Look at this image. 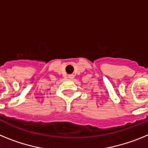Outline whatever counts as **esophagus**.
I'll use <instances>...</instances> for the list:
<instances>
[{"label": "esophagus", "instance_id": "34e87169", "mask_svg": "<svg viewBox=\"0 0 148 148\" xmlns=\"http://www.w3.org/2000/svg\"><path fill=\"white\" fill-rule=\"evenodd\" d=\"M68 77H69V78H74V75H73V74H70V75H68Z\"/></svg>", "mask_w": 148, "mask_h": 148}]
</instances>
